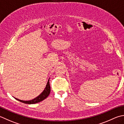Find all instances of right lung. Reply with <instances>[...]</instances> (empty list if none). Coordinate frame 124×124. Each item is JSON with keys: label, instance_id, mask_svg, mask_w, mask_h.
<instances>
[{"label": "right lung", "instance_id": "right-lung-1", "mask_svg": "<svg viewBox=\"0 0 124 124\" xmlns=\"http://www.w3.org/2000/svg\"><path fill=\"white\" fill-rule=\"evenodd\" d=\"M50 93V84H49V80L48 81L47 85H46V86L45 90L43 91L42 93H41L39 96L37 97H36L35 98L32 99V100L28 101H21V100H20V99H18L16 98H15V99H16V100L21 101V102H22V103L27 104H35V103H37L39 102H40V101H42L43 100H44L45 99H46L48 96H49Z\"/></svg>", "mask_w": 124, "mask_h": 124}]
</instances>
